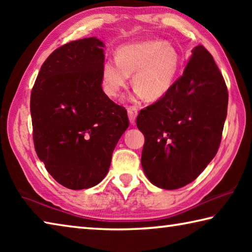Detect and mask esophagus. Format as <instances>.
Returning a JSON list of instances; mask_svg holds the SVG:
<instances>
[{"mask_svg":"<svg viewBox=\"0 0 252 252\" xmlns=\"http://www.w3.org/2000/svg\"><path fill=\"white\" fill-rule=\"evenodd\" d=\"M127 116H129V120L131 122V125H134L135 119L138 117V109L134 108V106H130V108H127Z\"/></svg>","mask_w":252,"mask_h":252,"instance_id":"obj_1","label":"esophagus"}]
</instances>
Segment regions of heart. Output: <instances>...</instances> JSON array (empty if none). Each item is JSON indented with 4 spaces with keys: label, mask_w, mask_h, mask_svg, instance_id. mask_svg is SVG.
Returning a JSON list of instances; mask_svg holds the SVG:
<instances>
[{
    "label": "heart",
    "mask_w": 252,
    "mask_h": 252,
    "mask_svg": "<svg viewBox=\"0 0 252 252\" xmlns=\"http://www.w3.org/2000/svg\"><path fill=\"white\" fill-rule=\"evenodd\" d=\"M180 65L178 50L163 40L126 44L117 50L116 61L108 60L102 65V89L106 95L117 99L132 75L135 96L158 101L170 91Z\"/></svg>",
    "instance_id": "b5f03b06"
}]
</instances>
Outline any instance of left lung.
Wrapping results in <instances>:
<instances>
[{
    "label": "left lung",
    "instance_id": "obj_1",
    "mask_svg": "<svg viewBox=\"0 0 252 252\" xmlns=\"http://www.w3.org/2000/svg\"><path fill=\"white\" fill-rule=\"evenodd\" d=\"M191 52L170 91L136 118L144 135L143 171L165 190L187 186L207 168L227 118L228 91L215 60L201 45Z\"/></svg>",
    "mask_w": 252,
    "mask_h": 252
}]
</instances>
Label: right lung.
I'll list each match as a JSON object with an SVG mask.
<instances>
[{
	"instance_id": "right-lung-1",
	"label": "right lung",
	"mask_w": 252,
	"mask_h": 252,
	"mask_svg": "<svg viewBox=\"0 0 252 252\" xmlns=\"http://www.w3.org/2000/svg\"><path fill=\"white\" fill-rule=\"evenodd\" d=\"M104 46L92 36L57 49L42 64L31 93L36 155L67 189H89L103 180L129 126L126 110L102 90Z\"/></svg>"
}]
</instances>
